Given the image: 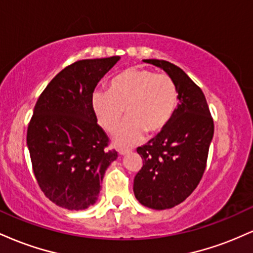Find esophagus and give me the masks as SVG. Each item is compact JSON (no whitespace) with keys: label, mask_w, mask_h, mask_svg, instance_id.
Segmentation results:
<instances>
[{"label":"esophagus","mask_w":253,"mask_h":253,"mask_svg":"<svg viewBox=\"0 0 253 253\" xmlns=\"http://www.w3.org/2000/svg\"><path fill=\"white\" fill-rule=\"evenodd\" d=\"M130 149H127V147H119L118 149V152L120 153V155H126V153H129L130 152Z\"/></svg>","instance_id":"1"}]
</instances>
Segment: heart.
<instances>
[{"mask_svg":"<svg viewBox=\"0 0 253 253\" xmlns=\"http://www.w3.org/2000/svg\"><path fill=\"white\" fill-rule=\"evenodd\" d=\"M91 104L98 124L108 133L117 130L125 109L127 120L115 140L133 144L144 132L155 134L168 126L178 106V90L169 75L129 68L113 77L108 90H96Z\"/></svg>","mask_w":253,"mask_h":253,"instance_id":"1","label":"heart"}]
</instances>
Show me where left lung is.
<instances>
[{"label":"left lung","mask_w":253,"mask_h":253,"mask_svg":"<svg viewBox=\"0 0 253 253\" xmlns=\"http://www.w3.org/2000/svg\"><path fill=\"white\" fill-rule=\"evenodd\" d=\"M172 78L178 90V107L168 126L136 149L143 159L133 183L139 202L152 210H168L184 201L196 189L206 170L214 121L201 88L175 64L146 59Z\"/></svg>","instance_id":"8db88e82"}]
</instances>
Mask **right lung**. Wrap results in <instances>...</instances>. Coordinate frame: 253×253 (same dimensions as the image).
Listing matches in <instances>:
<instances>
[{
    "instance_id": "obj_1",
    "label": "right lung",
    "mask_w": 253,
    "mask_h": 253,
    "mask_svg": "<svg viewBox=\"0 0 253 253\" xmlns=\"http://www.w3.org/2000/svg\"><path fill=\"white\" fill-rule=\"evenodd\" d=\"M118 60L82 59L64 68L40 94L28 124L38 184L65 210H85L96 202L104 171L118 157L91 104L97 83Z\"/></svg>"
}]
</instances>
